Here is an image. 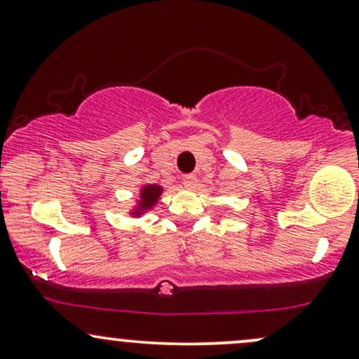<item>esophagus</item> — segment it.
<instances>
[{
	"label": "esophagus",
	"mask_w": 359,
	"mask_h": 359,
	"mask_svg": "<svg viewBox=\"0 0 359 359\" xmlns=\"http://www.w3.org/2000/svg\"><path fill=\"white\" fill-rule=\"evenodd\" d=\"M197 185V175L189 174L184 177V187L185 189H194Z\"/></svg>",
	"instance_id": "esophagus-1"
}]
</instances>
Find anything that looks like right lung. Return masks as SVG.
Here are the masks:
<instances>
[{"label": "right lung", "instance_id": "obj_1", "mask_svg": "<svg viewBox=\"0 0 359 359\" xmlns=\"http://www.w3.org/2000/svg\"><path fill=\"white\" fill-rule=\"evenodd\" d=\"M163 192V187L158 184H145L142 185L140 192H138V198L137 204L133 205V209L130 210L132 217H142L147 210L154 209L155 204L158 202Z\"/></svg>", "mask_w": 359, "mask_h": 359}]
</instances>
